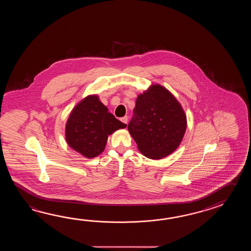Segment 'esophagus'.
Masks as SVG:
<instances>
[{
	"mask_svg": "<svg viewBox=\"0 0 251 251\" xmlns=\"http://www.w3.org/2000/svg\"><path fill=\"white\" fill-rule=\"evenodd\" d=\"M121 121L123 122L124 124H126L127 125L128 123V118L126 116V117H124V118H121Z\"/></svg>",
	"mask_w": 251,
	"mask_h": 251,
	"instance_id": "34e87169",
	"label": "esophagus"
}]
</instances>
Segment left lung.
Segmentation results:
<instances>
[{
    "label": "left lung",
    "mask_w": 251,
    "mask_h": 251,
    "mask_svg": "<svg viewBox=\"0 0 251 251\" xmlns=\"http://www.w3.org/2000/svg\"><path fill=\"white\" fill-rule=\"evenodd\" d=\"M187 117L179 102L166 88L151 85L136 99L128 131L144 156L160 160L181 143Z\"/></svg>",
    "instance_id": "1"
}]
</instances>
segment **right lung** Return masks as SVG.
Returning a JSON list of instances; mask_svg holds the SVG:
<instances>
[{
  "label": "right lung",
  "instance_id": "add662e5",
  "mask_svg": "<svg viewBox=\"0 0 251 251\" xmlns=\"http://www.w3.org/2000/svg\"><path fill=\"white\" fill-rule=\"evenodd\" d=\"M126 127L108 112L99 97H86L72 110L65 126V138L71 148L86 158H94L105 149L107 137Z\"/></svg>",
  "mask_w": 251,
  "mask_h": 251
}]
</instances>
